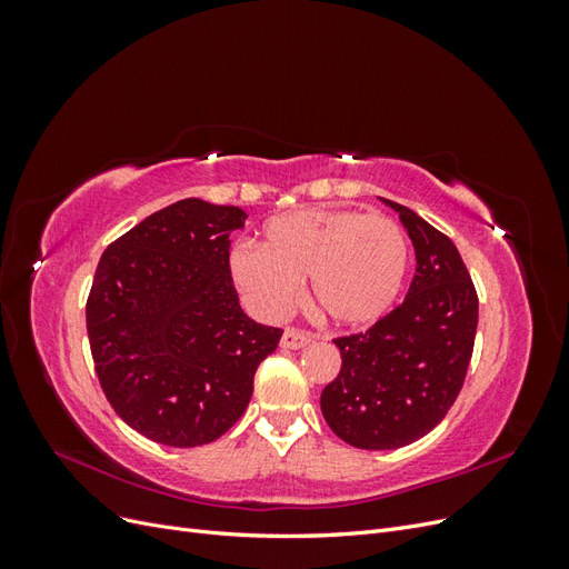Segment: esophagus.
Returning <instances> with one entry per match:
<instances>
[{"instance_id": "obj_1", "label": "esophagus", "mask_w": 569, "mask_h": 569, "mask_svg": "<svg viewBox=\"0 0 569 569\" xmlns=\"http://www.w3.org/2000/svg\"><path fill=\"white\" fill-rule=\"evenodd\" d=\"M311 341H313V335H311V332L297 330V327H287L282 339H280V347H282V349L297 351V349H303L306 343H311Z\"/></svg>"}]
</instances>
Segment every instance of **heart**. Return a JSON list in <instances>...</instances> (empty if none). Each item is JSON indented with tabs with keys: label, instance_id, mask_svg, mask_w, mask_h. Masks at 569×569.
<instances>
[{
	"label": "heart",
	"instance_id": "b5f03b06",
	"mask_svg": "<svg viewBox=\"0 0 569 569\" xmlns=\"http://www.w3.org/2000/svg\"><path fill=\"white\" fill-rule=\"evenodd\" d=\"M408 263L410 247L399 222L351 209L272 216L258 234V249L230 253L237 289L263 316H284L308 278L313 303L347 327L372 325L391 311Z\"/></svg>",
	"mask_w": 569,
	"mask_h": 569
}]
</instances>
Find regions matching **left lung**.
Returning a JSON list of instances; mask_svg holds the SVG:
<instances>
[{"label":"left lung","mask_w":569,"mask_h":569,"mask_svg":"<svg viewBox=\"0 0 569 569\" xmlns=\"http://www.w3.org/2000/svg\"><path fill=\"white\" fill-rule=\"evenodd\" d=\"M387 203L416 247V274L391 313L335 339L341 370L320 396L332 432L366 451L401 449L446 418L468 375L479 313L451 239L406 206Z\"/></svg>","instance_id":"left-lung-1"}]
</instances>
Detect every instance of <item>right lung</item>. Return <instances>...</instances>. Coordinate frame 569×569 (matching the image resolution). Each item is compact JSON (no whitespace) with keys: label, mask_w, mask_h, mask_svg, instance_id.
<instances>
[{"label":"right lung","mask_w":569,"mask_h":569,"mask_svg":"<svg viewBox=\"0 0 569 569\" xmlns=\"http://www.w3.org/2000/svg\"><path fill=\"white\" fill-rule=\"evenodd\" d=\"M237 206L182 199L101 253L88 297L99 385L147 439L192 449L242 418L253 375L282 337L251 320L230 274Z\"/></svg>","instance_id":"add662e5"}]
</instances>
